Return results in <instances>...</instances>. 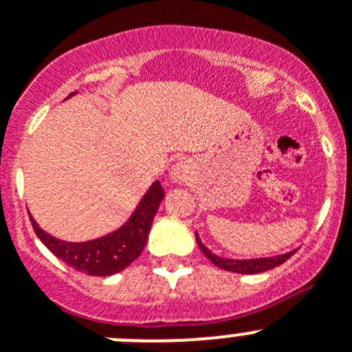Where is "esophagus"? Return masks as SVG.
Listing matches in <instances>:
<instances>
[{
	"instance_id": "esophagus-1",
	"label": "esophagus",
	"mask_w": 352,
	"mask_h": 352,
	"mask_svg": "<svg viewBox=\"0 0 352 352\" xmlns=\"http://www.w3.org/2000/svg\"><path fill=\"white\" fill-rule=\"evenodd\" d=\"M170 179L179 184L186 182L189 179V165H187V161H177L175 165L172 166V170H170Z\"/></svg>"
}]
</instances>
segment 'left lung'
I'll return each instance as SVG.
<instances>
[{"label":"left lung","instance_id":"8db88e82","mask_svg":"<svg viewBox=\"0 0 352 352\" xmlns=\"http://www.w3.org/2000/svg\"><path fill=\"white\" fill-rule=\"evenodd\" d=\"M196 241H198L199 248L205 254L206 258L212 261V264H215L217 267L224 269V271H231V272H239V274H258V272L269 271V269H274L278 265H281L283 262H287L292 255L295 254L297 250H292L288 254L283 255H276V257H262V258H246V261H236V258H222L219 255L212 254V252L206 248L205 245L199 239L198 232H196Z\"/></svg>","mask_w":352,"mask_h":352}]
</instances>
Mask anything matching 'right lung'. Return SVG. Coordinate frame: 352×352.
<instances>
[{"mask_svg": "<svg viewBox=\"0 0 352 352\" xmlns=\"http://www.w3.org/2000/svg\"><path fill=\"white\" fill-rule=\"evenodd\" d=\"M163 198H165V191L156 180L140 199L128 222H124L120 229L111 234L83 243L62 241L43 231L31 215L29 219H31L36 236L41 239L43 245L47 246L55 257L65 262L69 267H74L88 276H111L123 271L144 250L154 215Z\"/></svg>", "mask_w": 352, "mask_h": 352, "instance_id": "obj_1", "label": "right lung"}]
</instances>
